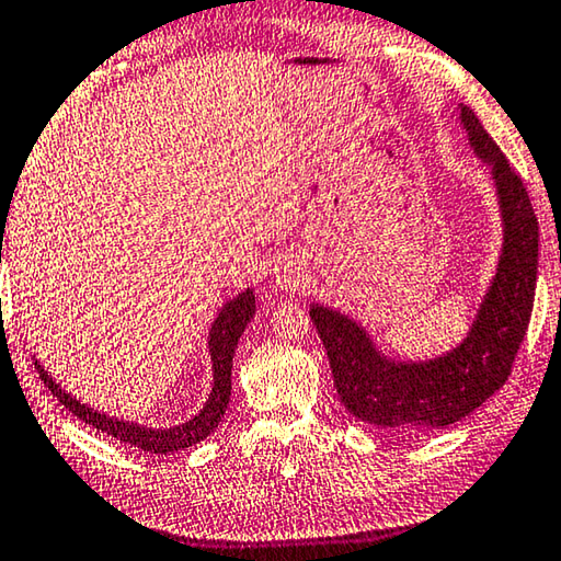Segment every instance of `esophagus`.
<instances>
[{
  "mask_svg": "<svg viewBox=\"0 0 561 561\" xmlns=\"http://www.w3.org/2000/svg\"><path fill=\"white\" fill-rule=\"evenodd\" d=\"M306 273L300 268V263L296 261H280V265H275V286L280 290L288 293H298L304 288Z\"/></svg>",
  "mask_w": 561,
  "mask_h": 561,
  "instance_id": "34e87169",
  "label": "esophagus"
}]
</instances>
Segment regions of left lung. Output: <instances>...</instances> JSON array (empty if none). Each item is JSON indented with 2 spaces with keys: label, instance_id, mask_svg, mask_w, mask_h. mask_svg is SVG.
Instances as JSON below:
<instances>
[{
  "label": "left lung",
  "instance_id": "left-lung-1",
  "mask_svg": "<svg viewBox=\"0 0 561 561\" xmlns=\"http://www.w3.org/2000/svg\"><path fill=\"white\" fill-rule=\"evenodd\" d=\"M469 148L494 183L502 253L459 346L426 360L391 358L356 318L310 304V321L329 353L339 399L358 421L421 436L477 411L512 374L534 306L539 222L527 187L467 105L456 107Z\"/></svg>",
  "mask_w": 561,
  "mask_h": 561
}]
</instances>
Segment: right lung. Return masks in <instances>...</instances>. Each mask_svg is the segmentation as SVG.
<instances>
[{
	"label": "right lung",
	"instance_id": "1",
	"mask_svg": "<svg viewBox=\"0 0 561 561\" xmlns=\"http://www.w3.org/2000/svg\"><path fill=\"white\" fill-rule=\"evenodd\" d=\"M255 316V293L248 288L238 293L236 298L228 300L226 306L220 308L218 318L213 321V329L208 335V351H210V364H213V391L208 401L203 403V409L195 413L191 421L185 424L170 426V428H150L133 424V421H123L115 416H107L98 409H90L88 403H80L72 393H67L62 386H59L55 378H51L45 366H39V360H34V366L39 370V378L45 381L47 389L57 396V401L62 403L65 409H70L77 419H82L84 424L94 426L98 431H105L107 436H115L117 442L130 444L140 451L150 454H175L185 451L187 446L201 444L203 438H208L215 426L220 424L222 413L228 409L230 401V374H232V353L243 335L245 325L251 323Z\"/></svg>",
	"mask_w": 561,
	"mask_h": 561
}]
</instances>
